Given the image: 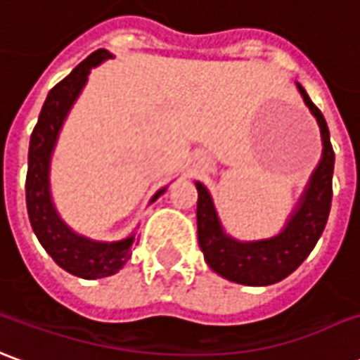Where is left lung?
Listing matches in <instances>:
<instances>
[{
    "instance_id": "obj_1",
    "label": "left lung",
    "mask_w": 360,
    "mask_h": 360,
    "mask_svg": "<svg viewBox=\"0 0 360 360\" xmlns=\"http://www.w3.org/2000/svg\"><path fill=\"white\" fill-rule=\"evenodd\" d=\"M307 106L320 124L323 153L322 160L310 178L307 192L300 200L297 213L290 217L281 234L259 242H236L229 238L219 225L209 192L198 182V240L209 267L225 279L252 287H264L281 281L297 269L312 252L322 236L331 209V178L335 153L330 141L326 118L298 85Z\"/></svg>"
}]
</instances>
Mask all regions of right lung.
Wrapping results in <instances>:
<instances>
[{
    "label": "right lung",
    "instance_id": "obj_1",
    "mask_svg": "<svg viewBox=\"0 0 360 360\" xmlns=\"http://www.w3.org/2000/svg\"><path fill=\"white\" fill-rule=\"evenodd\" d=\"M108 58L110 53L106 50H96L79 63L68 77L53 86L46 96L29 145V170H27L25 193H27L30 226L53 262L68 274L77 275L81 279H98V277H108L120 271L131 256L134 244L139 240L135 233L126 240L103 244V242L86 240L83 236L71 233L56 213L52 200H50V188H48L50 155H52L53 143L62 127L63 118L68 116L71 104L85 85L91 68L98 65ZM162 192L165 190H160L153 198V201Z\"/></svg>",
    "mask_w": 360,
    "mask_h": 360
}]
</instances>
